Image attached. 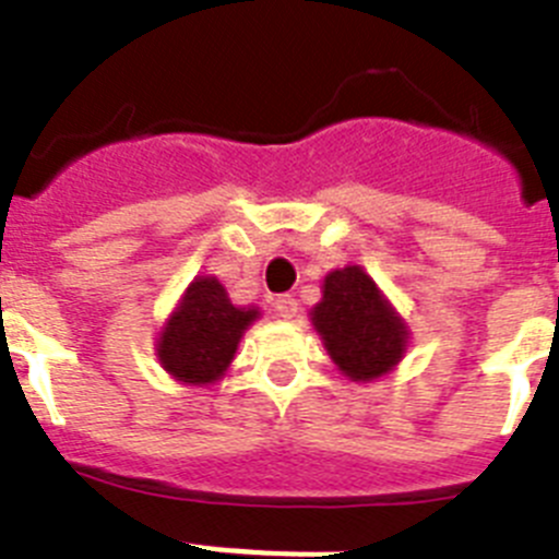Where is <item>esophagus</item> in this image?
Here are the masks:
<instances>
[{"mask_svg":"<svg viewBox=\"0 0 559 559\" xmlns=\"http://www.w3.org/2000/svg\"><path fill=\"white\" fill-rule=\"evenodd\" d=\"M274 310H276V316H283V319H294V316H296V299L290 294H280L274 299Z\"/></svg>","mask_w":559,"mask_h":559,"instance_id":"esophagus-1","label":"esophagus"}]
</instances>
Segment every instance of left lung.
I'll return each instance as SVG.
<instances>
[{
    "label": "left lung",
    "mask_w": 559,
    "mask_h": 559,
    "mask_svg": "<svg viewBox=\"0 0 559 559\" xmlns=\"http://www.w3.org/2000/svg\"><path fill=\"white\" fill-rule=\"evenodd\" d=\"M313 324L330 358L355 380L389 372L406 349V328L358 265L328 274Z\"/></svg>",
    "instance_id": "left-lung-1"
}]
</instances>
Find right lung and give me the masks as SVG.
<instances>
[{
  "mask_svg": "<svg viewBox=\"0 0 559 559\" xmlns=\"http://www.w3.org/2000/svg\"><path fill=\"white\" fill-rule=\"evenodd\" d=\"M257 319L254 308H235L215 276H199L159 338V360L185 383H212L229 367L237 341Z\"/></svg>",
  "mask_w": 559,
  "mask_h": 559,
  "instance_id": "add662e5",
  "label": "right lung"
}]
</instances>
